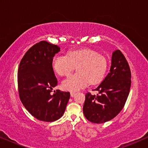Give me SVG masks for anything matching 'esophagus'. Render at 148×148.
Returning a JSON list of instances; mask_svg holds the SVG:
<instances>
[{"label":"esophagus","mask_w":148,"mask_h":148,"mask_svg":"<svg viewBox=\"0 0 148 148\" xmlns=\"http://www.w3.org/2000/svg\"><path fill=\"white\" fill-rule=\"evenodd\" d=\"M75 95V92H71V97H74Z\"/></svg>","instance_id":"1"}]
</instances>
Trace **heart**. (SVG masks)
<instances>
[{
	"label": "heart",
	"mask_w": 148,
	"mask_h": 148,
	"mask_svg": "<svg viewBox=\"0 0 148 148\" xmlns=\"http://www.w3.org/2000/svg\"><path fill=\"white\" fill-rule=\"evenodd\" d=\"M52 66L60 76L66 75L76 67L77 73L71 75L62 81L64 90L77 92L88 83L96 84L103 79L107 69L106 58L95 50H71L65 55H58L52 61Z\"/></svg>",
	"instance_id": "1"
}]
</instances>
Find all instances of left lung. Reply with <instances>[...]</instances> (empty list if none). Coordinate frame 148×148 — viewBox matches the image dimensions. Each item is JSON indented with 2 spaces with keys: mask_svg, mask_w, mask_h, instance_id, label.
<instances>
[{
  "mask_svg": "<svg viewBox=\"0 0 148 148\" xmlns=\"http://www.w3.org/2000/svg\"><path fill=\"white\" fill-rule=\"evenodd\" d=\"M130 68L119 50L113 52L110 72L95 89L98 94H86L84 116L90 122L103 123L114 119L122 110L131 88Z\"/></svg>",
  "mask_w": 148,
  "mask_h": 148,
  "instance_id": "left-lung-1",
  "label": "left lung"
}]
</instances>
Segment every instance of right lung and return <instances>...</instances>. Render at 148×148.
Masks as SVG:
<instances>
[{
	"label": "right lung",
	"instance_id": "obj_1",
	"mask_svg": "<svg viewBox=\"0 0 148 148\" xmlns=\"http://www.w3.org/2000/svg\"><path fill=\"white\" fill-rule=\"evenodd\" d=\"M60 48L41 41L30 48L20 62L17 80L20 100L24 107L38 120L52 122L65 111L69 92L54 91L58 82L54 75L53 57Z\"/></svg>",
	"mask_w": 148,
	"mask_h": 148
}]
</instances>
